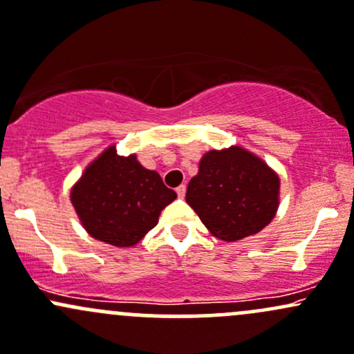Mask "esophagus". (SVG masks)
I'll return each mask as SVG.
<instances>
[{
  "label": "esophagus",
  "mask_w": 354,
  "mask_h": 354,
  "mask_svg": "<svg viewBox=\"0 0 354 354\" xmlns=\"http://www.w3.org/2000/svg\"><path fill=\"white\" fill-rule=\"evenodd\" d=\"M176 192H177V196L180 197V199H184V197H185V185L184 184L178 185V187L176 189Z\"/></svg>",
  "instance_id": "34e87169"
}]
</instances>
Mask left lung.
<instances>
[{
  "label": "left lung",
  "instance_id": "obj_1",
  "mask_svg": "<svg viewBox=\"0 0 354 354\" xmlns=\"http://www.w3.org/2000/svg\"><path fill=\"white\" fill-rule=\"evenodd\" d=\"M280 180L257 155L231 147L201 158L185 201L204 226L224 241H238L263 230L279 207Z\"/></svg>",
  "mask_w": 354,
  "mask_h": 354
}]
</instances>
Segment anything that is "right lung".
Returning <instances> with one entry per match:
<instances>
[{"mask_svg": "<svg viewBox=\"0 0 354 354\" xmlns=\"http://www.w3.org/2000/svg\"><path fill=\"white\" fill-rule=\"evenodd\" d=\"M177 194L135 155L120 157L109 147L72 187L71 201L87 233L108 245L127 248L157 226L160 211Z\"/></svg>", "mask_w": 354, "mask_h": 354, "instance_id": "add662e5", "label": "right lung"}]
</instances>
